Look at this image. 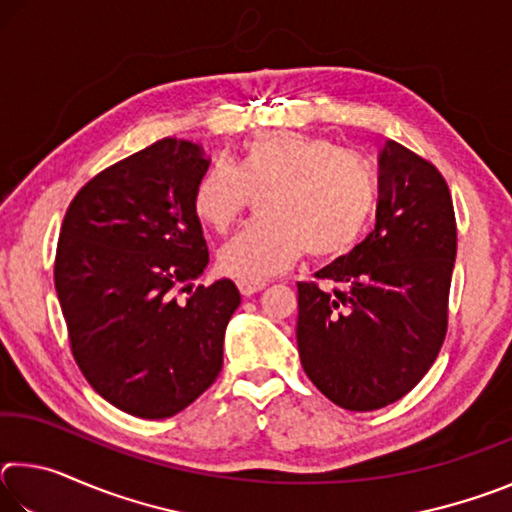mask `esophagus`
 Masks as SVG:
<instances>
[{"instance_id": "esophagus-1", "label": "esophagus", "mask_w": 512, "mask_h": 512, "mask_svg": "<svg viewBox=\"0 0 512 512\" xmlns=\"http://www.w3.org/2000/svg\"><path fill=\"white\" fill-rule=\"evenodd\" d=\"M237 287H239V291H241V296L248 298V296H255L257 291H262V289L266 287V284H264V282H239Z\"/></svg>"}]
</instances>
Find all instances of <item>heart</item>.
I'll list each match as a JSON object with an SVG mask.
<instances>
[{"instance_id":"obj_1","label":"heart","mask_w":512,"mask_h":512,"mask_svg":"<svg viewBox=\"0 0 512 512\" xmlns=\"http://www.w3.org/2000/svg\"><path fill=\"white\" fill-rule=\"evenodd\" d=\"M375 178L357 155L323 137L275 133L248 142L237 167L214 164L194 189V212L225 232L262 198V223L219 250V266L239 282H266L307 253L327 259L350 250L375 210Z\"/></svg>"}]
</instances>
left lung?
I'll return each mask as SVG.
<instances>
[{
	"label": "left lung",
	"instance_id": "left-lung-1",
	"mask_svg": "<svg viewBox=\"0 0 512 512\" xmlns=\"http://www.w3.org/2000/svg\"><path fill=\"white\" fill-rule=\"evenodd\" d=\"M456 219L445 178L388 140L377 223L350 255L298 282L296 339L307 377L348 411L400 400L427 375L447 332Z\"/></svg>",
	"mask_w": 512,
	"mask_h": 512
}]
</instances>
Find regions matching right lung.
<instances>
[{
    "label": "right lung",
    "instance_id": "1",
    "mask_svg": "<svg viewBox=\"0 0 512 512\" xmlns=\"http://www.w3.org/2000/svg\"><path fill=\"white\" fill-rule=\"evenodd\" d=\"M207 167L201 146L167 137L94 176L60 228L54 282L74 359L103 400L144 420L214 384L241 302L232 280L189 284L210 264L194 212Z\"/></svg>",
    "mask_w": 512,
    "mask_h": 512
}]
</instances>
